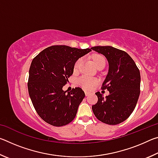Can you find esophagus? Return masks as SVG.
Instances as JSON below:
<instances>
[{
	"label": "esophagus",
	"mask_w": 158,
	"mask_h": 158,
	"mask_svg": "<svg viewBox=\"0 0 158 158\" xmlns=\"http://www.w3.org/2000/svg\"><path fill=\"white\" fill-rule=\"evenodd\" d=\"M89 94H90V93H89V92H88V91H85V96H89Z\"/></svg>",
	"instance_id": "esophagus-1"
}]
</instances>
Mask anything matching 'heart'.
<instances>
[{
    "label": "heart",
    "mask_w": 158,
    "mask_h": 158,
    "mask_svg": "<svg viewBox=\"0 0 158 158\" xmlns=\"http://www.w3.org/2000/svg\"><path fill=\"white\" fill-rule=\"evenodd\" d=\"M93 60H94V63L95 66L98 68L101 65H105V59L102 56L100 55H95L94 57H93ZM82 58H79L77 60V62L74 64V70H77L81 66L82 63ZM97 80L94 78H92V77H88V76H83L81 78H79L78 83L79 84L82 86L84 89L86 90H90L94 86V85L97 84Z\"/></svg>",
    "instance_id": "1"
}]
</instances>
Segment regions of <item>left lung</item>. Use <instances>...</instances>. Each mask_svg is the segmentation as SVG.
<instances>
[{"label": "left lung", "mask_w": 158, "mask_h": 158, "mask_svg": "<svg viewBox=\"0 0 158 158\" xmlns=\"http://www.w3.org/2000/svg\"><path fill=\"white\" fill-rule=\"evenodd\" d=\"M91 49L104 55L109 71L102 89L109 95L104 98L97 92L98 101L92 110L99 121L109 125L125 121L132 113L140 94V72L135 61L123 51L111 46H98Z\"/></svg>", "instance_id": "obj_1"}]
</instances>
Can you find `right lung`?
Segmentation results:
<instances>
[{"label": "right lung", "mask_w": 158, "mask_h": 158, "mask_svg": "<svg viewBox=\"0 0 158 158\" xmlns=\"http://www.w3.org/2000/svg\"><path fill=\"white\" fill-rule=\"evenodd\" d=\"M90 49H77L65 45L47 47L32 60L29 69L28 93L37 113L45 122L60 127L76 116L85 97L81 88L63 90L73 74L77 60Z\"/></svg>", "instance_id": "obj_1"}]
</instances>
